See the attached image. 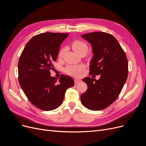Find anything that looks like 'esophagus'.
Returning <instances> with one entry per match:
<instances>
[{
  "label": "esophagus",
  "instance_id": "obj_1",
  "mask_svg": "<svg viewBox=\"0 0 146 146\" xmlns=\"http://www.w3.org/2000/svg\"><path fill=\"white\" fill-rule=\"evenodd\" d=\"M81 81H80V80H78V79H75L74 80V83H75V84H77V83H78L79 82H80Z\"/></svg>",
  "mask_w": 146,
  "mask_h": 146
}]
</instances>
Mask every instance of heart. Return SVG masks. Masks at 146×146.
<instances>
[{"mask_svg":"<svg viewBox=\"0 0 146 146\" xmlns=\"http://www.w3.org/2000/svg\"><path fill=\"white\" fill-rule=\"evenodd\" d=\"M71 46L75 52L81 54L83 52H87L88 46L87 44L80 40H75L71 43ZM67 48L66 46H63L60 49L58 57L59 58H63L65 53L66 52ZM84 69V66L83 64H74L69 65L64 69V72L67 74L72 75L74 77H79L82 71Z\"/></svg>","mask_w":146,"mask_h":146,"instance_id":"obj_1","label":"heart"}]
</instances>
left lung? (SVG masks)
I'll return each instance as SVG.
<instances>
[{"mask_svg":"<svg viewBox=\"0 0 146 146\" xmlns=\"http://www.w3.org/2000/svg\"><path fill=\"white\" fill-rule=\"evenodd\" d=\"M92 45L94 56L89 75H100L97 80L83 79L88 89L81 95V102L92 110H102L112 104L119 96L128 75V60L124 50L112 34L94 32L83 34Z\"/></svg>","mask_w":146,"mask_h":146,"instance_id":"left-lung-1","label":"left lung"}]
</instances>
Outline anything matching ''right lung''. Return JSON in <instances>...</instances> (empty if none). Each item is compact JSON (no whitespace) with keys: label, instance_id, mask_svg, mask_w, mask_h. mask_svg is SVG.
<instances>
[{"label":"right lung","instance_id":"1","mask_svg":"<svg viewBox=\"0 0 146 146\" xmlns=\"http://www.w3.org/2000/svg\"><path fill=\"white\" fill-rule=\"evenodd\" d=\"M68 33H45L29 40L20 56L18 79L20 86L34 106L43 110H52L63 103L66 90L74 86L73 79L62 75L59 80L51 77L60 44Z\"/></svg>","mask_w":146,"mask_h":146}]
</instances>
